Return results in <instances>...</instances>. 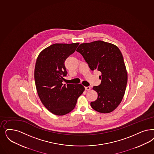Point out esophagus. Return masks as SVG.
<instances>
[{
	"instance_id": "obj_1",
	"label": "esophagus",
	"mask_w": 154,
	"mask_h": 154,
	"mask_svg": "<svg viewBox=\"0 0 154 154\" xmlns=\"http://www.w3.org/2000/svg\"><path fill=\"white\" fill-rule=\"evenodd\" d=\"M85 88L86 90H90L91 89L90 86H86V87H85Z\"/></svg>"
}]
</instances>
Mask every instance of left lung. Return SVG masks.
<instances>
[{
    "label": "left lung",
    "instance_id": "1",
    "mask_svg": "<svg viewBox=\"0 0 154 154\" xmlns=\"http://www.w3.org/2000/svg\"><path fill=\"white\" fill-rule=\"evenodd\" d=\"M76 51L92 71L101 72V84L93 88L98 98L90 103L91 107L101 113L112 112L121 102L127 85V70L121 51L112 44L98 40L82 43Z\"/></svg>",
    "mask_w": 154,
    "mask_h": 154
}]
</instances>
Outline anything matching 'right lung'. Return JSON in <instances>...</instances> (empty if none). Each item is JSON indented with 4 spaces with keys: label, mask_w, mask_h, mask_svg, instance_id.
Listing matches in <instances>:
<instances>
[{
    "label": "right lung",
    "mask_w": 154,
    "mask_h": 154,
    "mask_svg": "<svg viewBox=\"0 0 154 154\" xmlns=\"http://www.w3.org/2000/svg\"><path fill=\"white\" fill-rule=\"evenodd\" d=\"M79 45V42L54 44L37 57L34 77L38 96L53 114L64 116L73 110L78 98L85 90L81 84H63L68 73L64 63Z\"/></svg>",
    "instance_id": "add662e5"
}]
</instances>
